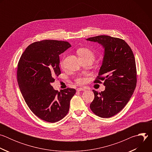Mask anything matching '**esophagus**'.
Wrapping results in <instances>:
<instances>
[{
    "instance_id": "esophagus-1",
    "label": "esophagus",
    "mask_w": 152,
    "mask_h": 152,
    "mask_svg": "<svg viewBox=\"0 0 152 152\" xmlns=\"http://www.w3.org/2000/svg\"><path fill=\"white\" fill-rule=\"evenodd\" d=\"M86 89L85 88H77V91H85Z\"/></svg>"
}]
</instances>
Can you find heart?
<instances>
[{
    "label": "heart",
    "mask_w": 152,
    "mask_h": 152,
    "mask_svg": "<svg viewBox=\"0 0 152 152\" xmlns=\"http://www.w3.org/2000/svg\"><path fill=\"white\" fill-rule=\"evenodd\" d=\"M77 53L80 56V58H90L93 60L95 58V55L94 52L88 48H81L77 50ZM61 66H64V62L62 61L60 62ZM86 81V79L82 76H79L76 79V82L78 85H81L84 83Z\"/></svg>",
    "instance_id": "obj_1"
}]
</instances>
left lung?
Returning <instances> with one entry per match:
<instances>
[{
    "instance_id": "left-lung-1",
    "label": "left lung",
    "mask_w": 152,
    "mask_h": 152,
    "mask_svg": "<svg viewBox=\"0 0 152 152\" xmlns=\"http://www.w3.org/2000/svg\"><path fill=\"white\" fill-rule=\"evenodd\" d=\"M104 49L102 65L94 83H102L105 90H93L94 99L90 109L97 116L110 118L121 111L132 97L137 85V69L131 48L120 38L99 35L86 39Z\"/></svg>"
}]
</instances>
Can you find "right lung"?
I'll list each match as a JSON object with an SVG mask.
<instances>
[{
    "label": "right lung",
    "mask_w": 152,
    "mask_h": 152,
    "mask_svg": "<svg viewBox=\"0 0 152 152\" xmlns=\"http://www.w3.org/2000/svg\"><path fill=\"white\" fill-rule=\"evenodd\" d=\"M71 47L64 41L46 39L32 43L21 55L17 66V82L25 102L41 120L55 123L69 111L76 93L73 88L53 89L51 83L61 74L59 55Z\"/></svg>",
    "instance_id": "right-lung-1"
}]
</instances>
